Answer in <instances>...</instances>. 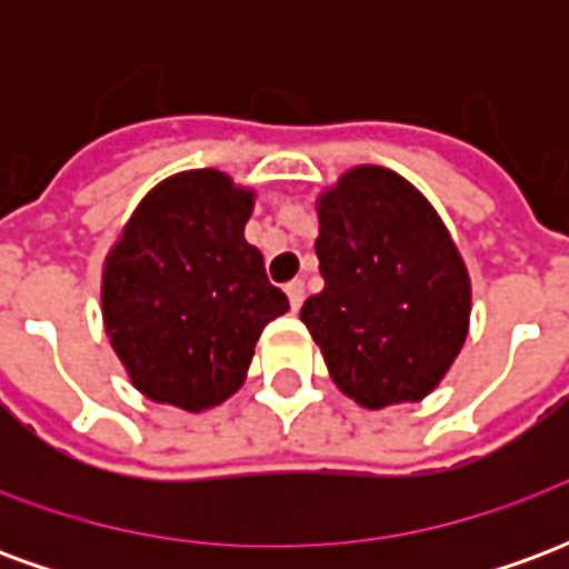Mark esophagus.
I'll return each instance as SVG.
<instances>
[{
	"mask_svg": "<svg viewBox=\"0 0 569 569\" xmlns=\"http://www.w3.org/2000/svg\"><path fill=\"white\" fill-rule=\"evenodd\" d=\"M286 296H289V305H292V310H298L301 308V301H305V283H301V280L286 283Z\"/></svg>",
	"mask_w": 569,
	"mask_h": 569,
	"instance_id": "obj_1",
	"label": "esophagus"
}]
</instances>
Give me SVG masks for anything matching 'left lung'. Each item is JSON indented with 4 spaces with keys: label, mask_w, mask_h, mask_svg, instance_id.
<instances>
[{
    "label": "left lung",
    "mask_w": 569,
    "mask_h": 569,
    "mask_svg": "<svg viewBox=\"0 0 569 569\" xmlns=\"http://www.w3.org/2000/svg\"><path fill=\"white\" fill-rule=\"evenodd\" d=\"M326 286L301 308L335 387L378 411L427 399L469 335L472 280L448 224L406 176L350 167L317 198Z\"/></svg>",
    "instance_id": "8db88e82"
}]
</instances>
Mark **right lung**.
<instances>
[{"label":"right lung","mask_w":569,"mask_h":569,"mask_svg":"<svg viewBox=\"0 0 569 569\" xmlns=\"http://www.w3.org/2000/svg\"><path fill=\"white\" fill-rule=\"evenodd\" d=\"M252 207L256 191L222 170H182L146 191L106 252V338L158 406H222L247 381L261 329L289 310L243 237Z\"/></svg>","instance_id":"add662e5"}]
</instances>
